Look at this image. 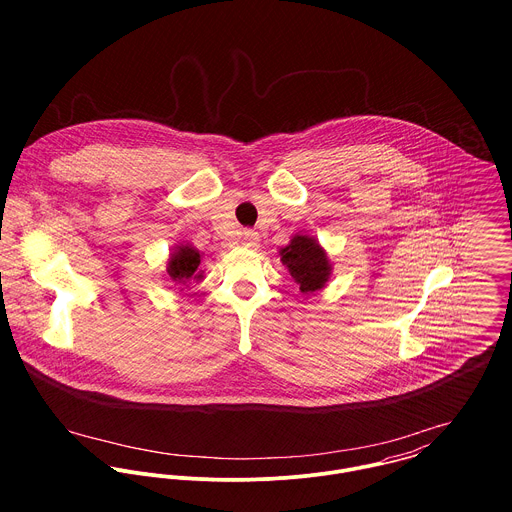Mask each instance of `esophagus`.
<instances>
[{
  "instance_id": "34e87169",
  "label": "esophagus",
  "mask_w": 512,
  "mask_h": 512,
  "mask_svg": "<svg viewBox=\"0 0 512 512\" xmlns=\"http://www.w3.org/2000/svg\"><path fill=\"white\" fill-rule=\"evenodd\" d=\"M242 244L246 248H258L260 244V234L256 230H244L242 232Z\"/></svg>"
}]
</instances>
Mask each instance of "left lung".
<instances>
[{
	"instance_id": "left-lung-1",
	"label": "left lung",
	"mask_w": 512,
	"mask_h": 512,
	"mask_svg": "<svg viewBox=\"0 0 512 512\" xmlns=\"http://www.w3.org/2000/svg\"><path fill=\"white\" fill-rule=\"evenodd\" d=\"M282 264L290 270L293 280L299 284V292H319L327 286L331 276V264L321 244L305 234H295L290 244L280 250Z\"/></svg>"
}]
</instances>
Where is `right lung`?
Segmentation results:
<instances>
[{
    "mask_svg": "<svg viewBox=\"0 0 512 512\" xmlns=\"http://www.w3.org/2000/svg\"><path fill=\"white\" fill-rule=\"evenodd\" d=\"M199 266H201V252L189 244H181L173 250L167 262V276L171 278L173 284L187 286L191 280L203 278Z\"/></svg>",
    "mask_w": 512,
    "mask_h": 512,
    "instance_id": "right-lung-1",
    "label": "right lung"
}]
</instances>
